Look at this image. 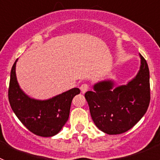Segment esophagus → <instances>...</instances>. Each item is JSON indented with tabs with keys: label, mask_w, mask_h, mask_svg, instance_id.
<instances>
[{
	"label": "esophagus",
	"mask_w": 160,
	"mask_h": 160,
	"mask_svg": "<svg viewBox=\"0 0 160 160\" xmlns=\"http://www.w3.org/2000/svg\"><path fill=\"white\" fill-rule=\"evenodd\" d=\"M88 89H89V86L87 84H86V83L82 84L81 87H80V90H81V91L82 94H84V93L87 92V90H88Z\"/></svg>",
	"instance_id": "34e87169"
}]
</instances>
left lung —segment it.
I'll return each instance as SVG.
<instances>
[{"instance_id":"8db88e82","label":"left lung","mask_w":160,"mask_h":160,"mask_svg":"<svg viewBox=\"0 0 160 160\" xmlns=\"http://www.w3.org/2000/svg\"><path fill=\"white\" fill-rule=\"evenodd\" d=\"M139 56L140 69L128 84L114 87V81L104 80L85 94L94 124L106 134L128 131L148 111L151 99L149 69L144 58Z\"/></svg>"}]
</instances>
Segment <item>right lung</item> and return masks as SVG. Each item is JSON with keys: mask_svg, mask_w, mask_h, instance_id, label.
<instances>
[{"mask_svg": "<svg viewBox=\"0 0 160 160\" xmlns=\"http://www.w3.org/2000/svg\"><path fill=\"white\" fill-rule=\"evenodd\" d=\"M15 61L10 73L8 101L18 119L29 131L42 137L57 135L67 122L73 97L80 93L78 88L47 100H38L25 94L18 82Z\"/></svg>", "mask_w": 160, "mask_h": 160, "instance_id": "obj_1", "label": "right lung"}]
</instances>
